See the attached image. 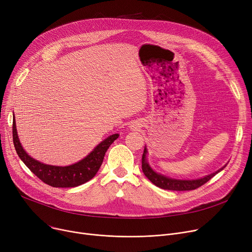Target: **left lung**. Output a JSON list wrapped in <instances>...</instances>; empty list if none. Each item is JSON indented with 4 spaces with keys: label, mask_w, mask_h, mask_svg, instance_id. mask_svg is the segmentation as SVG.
<instances>
[{
    "label": "left lung",
    "mask_w": 252,
    "mask_h": 252,
    "mask_svg": "<svg viewBox=\"0 0 252 252\" xmlns=\"http://www.w3.org/2000/svg\"><path fill=\"white\" fill-rule=\"evenodd\" d=\"M147 147L145 146L144 153L142 156V170L144 175L147 177L148 180H150L151 183H153L155 186L159 187L164 190H171V191H190L199 188L202 185H204L206 182H208L211 178L215 177L220 171H221L226 165H223L221 168L218 169L215 173L210 174L208 176H205L200 179L195 180H179V179H173L166 177L164 175H161L159 173H156L155 170L152 169V167L149 165L147 160Z\"/></svg>",
    "instance_id": "obj_1"
}]
</instances>
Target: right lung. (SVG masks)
<instances>
[{
  "instance_id": "1",
  "label": "right lung",
  "mask_w": 252,
  "mask_h": 252,
  "mask_svg": "<svg viewBox=\"0 0 252 252\" xmlns=\"http://www.w3.org/2000/svg\"><path fill=\"white\" fill-rule=\"evenodd\" d=\"M13 143L20 159L32 173L49 186L56 188H71L83 185L94 178L103 162L106 151L110 145L119 137L118 134H113L103 140L93 149L89 155L82 160L67 166H57L45 164L35 160L31 155L26 153L19 141L15 117L13 119Z\"/></svg>"
}]
</instances>
